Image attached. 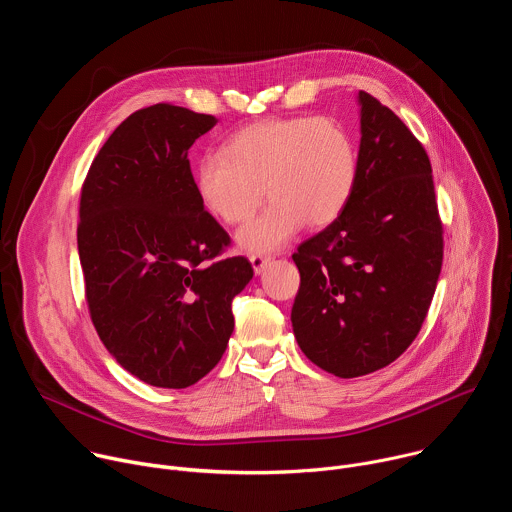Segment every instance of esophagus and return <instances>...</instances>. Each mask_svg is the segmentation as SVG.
<instances>
[{"label": "esophagus", "instance_id": "34e87169", "mask_svg": "<svg viewBox=\"0 0 512 512\" xmlns=\"http://www.w3.org/2000/svg\"><path fill=\"white\" fill-rule=\"evenodd\" d=\"M249 261H251V265H253L255 275H261V273L265 271V267L271 263V257H265V255H251Z\"/></svg>", "mask_w": 512, "mask_h": 512}]
</instances>
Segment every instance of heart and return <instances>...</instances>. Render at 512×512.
I'll list each match as a JSON object with an SVG mask.
<instances>
[{
    "mask_svg": "<svg viewBox=\"0 0 512 512\" xmlns=\"http://www.w3.org/2000/svg\"><path fill=\"white\" fill-rule=\"evenodd\" d=\"M356 174L354 141L336 119L269 117L239 129L223 154L200 158L194 188L204 210L225 225L245 223L267 194L269 208L237 233V245L269 255L304 225H332L354 194Z\"/></svg>",
    "mask_w": 512,
    "mask_h": 512,
    "instance_id": "1",
    "label": "heart"
}]
</instances>
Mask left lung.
I'll use <instances>...</instances> for the list:
<instances>
[{
    "mask_svg": "<svg viewBox=\"0 0 512 512\" xmlns=\"http://www.w3.org/2000/svg\"><path fill=\"white\" fill-rule=\"evenodd\" d=\"M360 145L344 212L294 253L291 326L326 373H375L415 340L442 271L444 237L431 164L405 123L358 91Z\"/></svg>",
    "mask_w": 512,
    "mask_h": 512,
    "instance_id": "left-lung-1",
    "label": "left lung"
}]
</instances>
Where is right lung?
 <instances>
[{"label":"right lung","instance_id":"add662e5","mask_svg":"<svg viewBox=\"0 0 512 512\" xmlns=\"http://www.w3.org/2000/svg\"><path fill=\"white\" fill-rule=\"evenodd\" d=\"M216 117L158 103L105 141L81 192L79 257L91 320L139 381L186 389L208 375L235 328L233 298L253 277L198 200L188 150Z\"/></svg>","mask_w":512,"mask_h":512}]
</instances>
